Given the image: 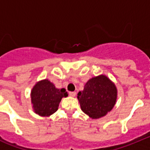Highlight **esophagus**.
Segmentation results:
<instances>
[{"label":"esophagus","instance_id":"esophagus-1","mask_svg":"<svg viewBox=\"0 0 150 150\" xmlns=\"http://www.w3.org/2000/svg\"><path fill=\"white\" fill-rule=\"evenodd\" d=\"M76 95V93L75 91H69V95L71 97H74Z\"/></svg>","mask_w":150,"mask_h":150}]
</instances>
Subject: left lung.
<instances>
[{
	"label": "left lung",
	"mask_w": 150,
	"mask_h": 150,
	"mask_svg": "<svg viewBox=\"0 0 150 150\" xmlns=\"http://www.w3.org/2000/svg\"><path fill=\"white\" fill-rule=\"evenodd\" d=\"M117 90L115 85L104 75L91 78L84 90L77 95L81 109L92 119H98L110 112L116 104Z\"/></svg>",
	"instance_id": "left-lung-1"
}]
</instances>
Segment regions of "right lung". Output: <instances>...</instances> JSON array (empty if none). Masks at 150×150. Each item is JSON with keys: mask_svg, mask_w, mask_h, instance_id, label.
I'll use <instances>...</instances> for the list:
<instances>
[{"mask_svg": "<svg viewBox=\"0 0 150 150\" xmlns=\"http://www.w3.org/2000/svg\"><path fill=\"white\" fill-rule=\"evenodd\" d=\"M64 88H56L48 79L40 81L31 91V102L36 113L49 116L56 112L63 97L67 96Z\"/></svg>", "mask_w": 150, "mask_h": 150, "instance_id": "obj_1", "label": "right lung"}]
</instances>
